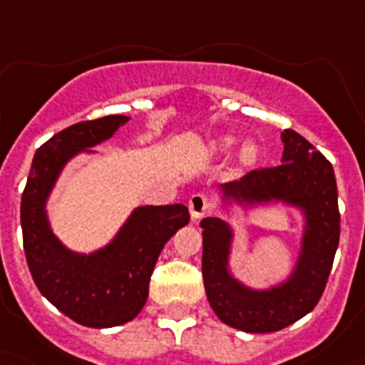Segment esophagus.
<instances>
[{"label": "esophagus", "instance_id": "1", "mask_svg": "<svg viewBox=\"0 0 365 365\" xmlns=\"http://www.w3.org/2000/svg\"><path fill=\"white\" fill-rule=\"evenodd\" d=\"M211 207H213V200L205 192H195L189 198V211H191L192 218L204 217L211 211Z\"/></svg>", "mask_w": 365, "mask_h": 365}]
</instances>
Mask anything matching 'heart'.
<instances>
[{
	"label": "heart",
	"mask_w": 365,
	"mask_h": 365,
	"mask_svg": "<svg viewBox=\"0 0 365 365\" xmlns=\"http://www.w3.org/2000/svg\"><path fill=\"white\" fill-rule=\"evenodd\" d=\"M222 148H227V147H231V145H233V139L231 138H226V139H222L220 143ZM255 158H257V148L253 147V145H248V147H244V150H242V160L244 161H253L255 160Z\"/></svg>",
	"instance_id": "1"
}]
</instances>
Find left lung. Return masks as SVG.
Returning <instances> with one entry per match:
<instances>
[{
	"instance_id": "8db88e82",
	"label": "left lung",
	"mask_w": 365,
	"mask_h": 365,
	"mask_svg": "<svg viewBox=\"0 0 365 365\" xmlns=\"http://www.w3.org/2000/svg\"><path fill=\"white\" fill-rule=\"evenodd\" d=\"M283 163L246 173L227 191L246 200L283 198L303 205L309 230L294 277L272 292H253L231 279L226 268L230 227L220 218L207 217L204 230L202 275L209 305L222 322L244 332H275L297 322L318 305L340 240V209L334 169L322 152L303 135L287 128Z\"/></svg>"
}]
</instances>
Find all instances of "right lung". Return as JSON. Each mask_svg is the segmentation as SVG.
I'll list each match as a JSON object with an SVG mask.
<instances>
[{"mask_svg": "<svg viewBox=\"0 0 365 365\" xmlns=\"http://www.w3.org/2000/svg\"><path fill=\"white\" fill-rule=\"evenodd\" d=\"M126 121L125 115L99 117L47 139L34 154L21 195L25 259L38 290L73 322L93 329L115 327L139 314L165 242L191 220L182 204L145 205L110 246L88 257L68 252L51 233L43 205L62 165Z\"/></svg>", "mask_w": 365, "mask_h": 365, "instance_id": "1", "label": "right lung"}]
</instances>
